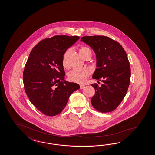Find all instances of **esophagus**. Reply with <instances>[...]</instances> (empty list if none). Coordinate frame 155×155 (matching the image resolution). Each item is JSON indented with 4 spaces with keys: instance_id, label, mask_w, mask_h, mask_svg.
<instances>
[{
    "instance_id": "1",
    "label": "esophagus",
    "mask_w": 155,
    "mask_h": 155,
    "mask_svg": "<svg viewBox=\"0 0 155 155\" xmlns=\"http://www.w3.org/2000/svg\"><path fill=\"white\" fill-rule=\"evenodd\" d=\"M84 87V85H83V84H81L80 85V89H83V88Z\"/></svg>"
}]
</instances>
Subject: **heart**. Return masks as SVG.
<instances>
[{"mask_svg": "<svg viewBox=\"0 0 155 155\" xmlns=\"http://www.w3.org/2000/svg\"><path fill=\"white\" fill-rule=\"evenodd\" d=\"M79 53L84 58L87 55H92L91 50L85 46H82L79 48ZM69 50H67L64 53L63 58V65L64 67H67V55ZM91 74V71L88 68H75L69 72L68 74V79L73 82L78 83H83L88 77Z\"/></svg>", "mask_w": 155, "mask_h": 155, "instance_id": "1", "label": "heart"}]
</instances>
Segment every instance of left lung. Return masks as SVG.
Here are the masks:
<instances>
[{"label":"left lung","instance_id":"1","mask_svg":"<svg viewBox=\"0 0 155 155\" xmlns=\"http://www.w3.org/2000/svg\"><path fill=\"white\" fill-rule=\"evenodd\" d=\"M81 41L96 54L97 68L92 78L104 82L101 87L96 83L91 84L95 90L91 104L100 112L113 111L124 98L130 83V67L127 54L119 42L107 36H83Z\"/></svg>","mask_w":155,"mask_h":155}]
</instances>
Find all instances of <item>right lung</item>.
I'll list each match as a JSON object with an SVG mask.
<instances>
[{
	"label": "right lung",
	"instance_id": "add662e5",
	"mask_svg": "<svg viewBox=\"0 0 155 155\" xmlns=\"http://www.w3.org/2000/svg\"><path fill=\"white\" fill-rule=\"evenodd\" d=\"M79 36L57 35L39 42L31 50L23 73L25 90L31 102L44 115L61 113L78 84L64 80L63 58Z\"/></svg>",
	"mask_w": 155,
	"mask_h": 155
}]
</instances>
